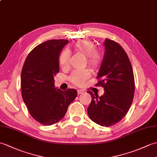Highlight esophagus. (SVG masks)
<instances>
[{
  "label": "esophagus",
  "instance_id": "1",
  "mask_svg": "<svg viewBox=\"0 0 157 157\" xmlns=\"http://www.w3.org/2000/svg\"><path fill=\"white\" fill-rule=\"evenodd\" d=\"M77 92H78V95H79V94H83V92H83V91L82 90H78Z\"/></svg>",
  "mask_w": 157,
  "mask_h": 157
}]
</instances>
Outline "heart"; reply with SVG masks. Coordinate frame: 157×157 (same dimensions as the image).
I'll use <instances>...</instances> for the list:
<instances>
[{"mask_svg": "<svg viewBox=\"0 0 157 157\" xmlns=\"http://www.w3.org/2000/svg\"><path fill=\"white\" fill-rule=\"evenodd\" d=\"M73 48L79 53L86 57L87 65L96 70L100 66L103 56L100 52L96 50V45L92 41L89 39L79 40L73 45ZM71 53L70 51L65 49L62 51L59 56V63L63 68L68 67L70 63ZM90 73L88 70L74 71L70 76V80L76 86H82L86 80L90 78Z\"/></svg>", "mask_w": 157, "mask_h": 157, "instance_id": "obj_1", "label": "heart"}]
</instances>
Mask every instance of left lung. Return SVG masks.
Here are the masks:
<instances>
[{"label": "left lung", "instance_id": "8db88e82", "mask_svg": "<svg viewBox=\"0 0 157 157\" xmlns=\"http://www.w3.org/2000/svg\"><path fill=\"white\" fill-rule=\"evenodd\" d=\"M105 52L96 86L104 87L100 97L88 91L92 101L87 108L90 118L98 124L110 126L120 122L132 103L134 78L132 65L125 51L118 43L105 39Z\"/></svg>", "mask_w": 157, "mask_h": 157}]
</instances>
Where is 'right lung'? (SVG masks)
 Returning <instances> with one entry per match:
<instances>
[{
  "label": "right lung",
  "instance_id": "right-lung-1",
  "mask_svg": "<svg viewBox=\"0 0 157 157\" xmlns=\"http://www.w3.org/2000/svg\"><path fill=\"white\" fill-rule=\"evenodd\" d=\"M68 43L53 39L37 45L29 53L22 69V98L32 117L43 125H52L63 118L78 95L75 89L61 91L55 87L59 56Z\"/></svg>",
  "mask_w": 157,
  "mask_h": 157
}]
</instances>
